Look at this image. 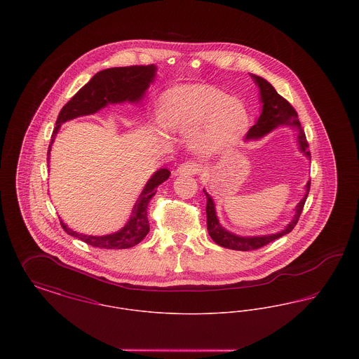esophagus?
<instances>
[{"label": "esophagus", "mask_w": 359, "mask_h": 359, "mask_svg": "<svg viewBox=\"0 0 359 359\" xmlns=\"http://www.w3.org/2000/svg\"><path fill=\"white\" fill-rule=\"evenodd\" d=\"M201 171H202V165L198 164V163H195V161L183 163V164L177 168V173H180V175H198Z\"/></svg>", "instance_id": "1"}]
</instances>
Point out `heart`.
<instances>
[{
  "mask_svg": "<svg viewBox=\"0 0 359 359\" xmlns=\"http://www.w3.org/2000/svg\"><path fill=\"white\" fill-rule=\"evenodd\" d=\"M161 121L179 132L198 129V144L221 148L234 144L248 126L243 103L207 86H189L170 91L161 103Z\"/></svg>",
  "mask_w": 359,
  "mask_h": 359,
  "instance_id": "1",
  "label": "heart"
}]
</instances>
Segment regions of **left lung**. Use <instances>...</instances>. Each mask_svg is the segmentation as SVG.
I'll use <instances>...</instances> for the list:
<instances>
[{
	"label": "left lung",
	"mask_w": 359,
	"mask_h": 359,
	"mask_svg": "<svg viewBox=\"0 0 359 359\" xmlns=\"http://www.w3.org/2000/svg\"><path fill=\"white\" fill-rule=\"evenodd\" d=\"M257 85L259 87L261 91V101L264 103L262 107V113L259 116V118L256 122V125H253L246 137L248 138H258V137L265 136L266 133H269L272 129L277 128L278 125H293L296 126V129L299 130V145H300V151L304 152L306 156H309L308 151V141L306 133L300 125V121L297 117V111L293 109V106L290 104L284 97H281L276 90L273 86L269 82H266L265 79H262L261 76L253 75ZM311 187V182L307 183V194L304 195V198L300 201V203L296 207V215L292 219V222L287 226L285 230L272 234V236H264V237H238L233 233H229L227 230H224L222 226L219 224V221L217 218L215 214V207L214 202L211 199V196L205 192L207 196V205H205V214H207V230L210 237L215 243H218L219 246L227 248V249H233V250H241V252H249V250H256L259 248L266 246L268 243L273 242L274 239L280 238L285 234L290 233L293 230V227L296 226V223L299 221L303 208L307 201L308 192Z\"/></svg>",
	"instance_id": "1"
}]
</instances>
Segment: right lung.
Here are the masks:
<instances>
[{
  "label": "right lung",
  "mask_w": 359,
  "mask_h": 359,
  "mask_svg": "<svg viewBox=\"0 0 359 359\" xmlns=\"http://www.w3.org/2000/svg\"><path fill=\"white\" fill-rule=\"evenodd\" d=\"M156 67L149 66H129V67H114V69H103L97 72L88 83H86L71 100L66 103L56 120V128L53 129L51 142L48 147V157L55 135L59 130V126L79 116H87L98 111L107 103H118L123 101L136 102L140 101L148 88L149 83L154 81ZM171 172L163 168L156 172L149 179L144 191L141 192L137 201L130 221L126 223L123 229L114 234L94 237L83 236L69 229L63 222H60L63 230L76 238L82 239L87 245L101 249H128L136 246L145 236L149 233V222L147 217V208L151 198L156 194V187L165 182L170 177Z\"/></svg>",
  "instance_id": "add662e5"
}]
</instances>
